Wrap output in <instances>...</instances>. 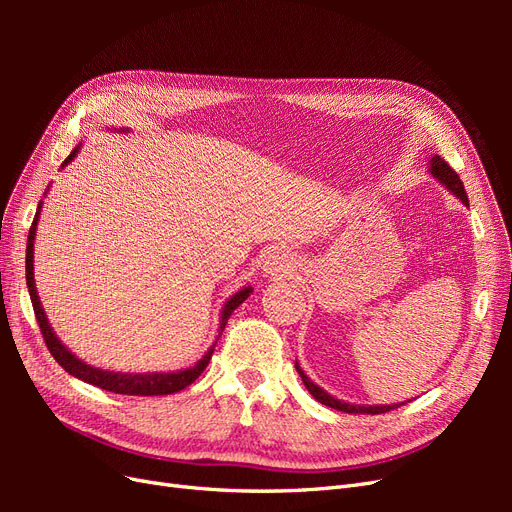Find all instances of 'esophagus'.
Wrapping results in <instances>:
<instances>
[{"label":"esophagus","mask_w":512,"mask_h":512,"mask_svg":"<svg viewBox=\"0 0 512 512\" xmlns=\"http://www.w3.org/2000/svg\"><path fill=\"white\" fill-rule=\"evenodd\" d=\"M292 258L284 252H273L267 256L265 260V273L273 275V277H284L292 271Z\"/></svg>","instance_id":"1"}]
</instances>
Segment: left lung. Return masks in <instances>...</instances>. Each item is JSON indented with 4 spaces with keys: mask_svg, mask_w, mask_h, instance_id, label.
<instances>
[{
    "mask_svg": "<svg viewBox=\"0 0 512 512\" xmlns=\"http://www.w3.org/2000/svg\"><path fill=\"white\" fill-rule=\"evenodd\" d=\"M429 170H431L433 177H436L440 183H444L448 190H451L455 196H459V198L463 200V203L468 205V196H466V190H463V183H461L459 175L455 173V170H453L451 166H448V162H446L444 158L433 156ZM294 367H297L303 384L307 386V391L314 395V399H318L320 404L329 406V408H333V410L348 412V414H384V412H391V410H395V408L401 406V404H399V406H397V404H393V406H359V404H346V401L331 397L327 391H322L318 384H314L312 380H309V378L303 374V369L299 367V363H294Z\"/></svg>",
    "mask_w": 512,
    "mask_h": 512,
    "instance_id": "8db88e82",
    "label": "left lung"
}]
</instances>
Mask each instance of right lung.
<instances>
[{
    "instance_id": "add662e5",
    "label": "right lung",
    "mask_w": 512,
    "mask_h": 512,
    "mask_svg": "<svg viewBox=\"0 0 512 512\" xmlns=\"http://www.w3.org/2000/svg\"><path fill=\"white\" fill-rule=\"evenodd\" d=\"M76 153H79V147H74L70 156L64 160L66 166ZM38 215H40V205H38V211H36V218L32 222V228H29V237H27V256H25V280H27V290H29V299H32V305H34V314H36V320H38V327H40V333L44 337V344L46 348H49V352L53 354V359L64 367L70 376L79 378L87 384H94L98 386V389H104V391H111V393H119V395H143V397H149V395H170V393H177V391H183L185 386H190L200 374H203L205 367L209 365L211 361V354H213V348L200 359L194 367L190 369H181V371H173V374H115V371H104V369H96L91 367L83 361L76 359V356L59 342V337L53 333L49 320H46L44 316V309L40 305V299H38V292H36V284H34V237H36V226H38ZM252 288H243L239 290L237 294H232V297L228 299V303L224 305V312H222V324H220V331H224L226 322L230 318V314L235 312V309L250 297ZM222 335V333H220Z\"/></svg>"
}]
</instances>
